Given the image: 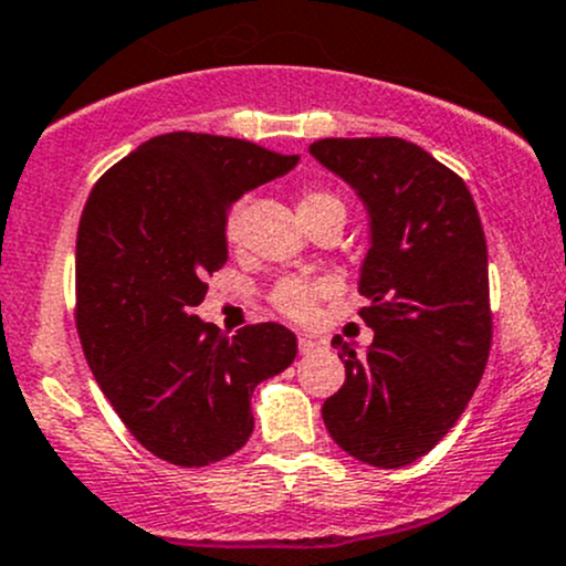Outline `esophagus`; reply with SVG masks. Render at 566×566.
Wrapping results in <instances>:
<instances>
[{"label":"esophagus","mask_w":566,"mask_h":566,"mask_svg":"<svg viewBox=\"0 0 566 566\" xmlns=\"http://www.w3.org/2000/svg\"><path fill=\"white\" fill-rule=\"evenodd\" d=\"M319 347V342H314L312 336H301L298 338V349H301V355H308V353H314V349Z\"/></svg>","instance_id":"34e87169"}]
</instances>
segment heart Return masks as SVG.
Segmentation results:
<instances>
[{
  "instance_id": "b5f03b06",
  "label": "heart",
  "mask_w": 566,
  "mask_h": 566,
  "mask_svg": "<svg viewBox=\"0 0 566 566\" xmlns=\"http://www.w3.org/2000/svg\"><path fill=\"white\" fill-rule=\"evenodd\" d=\"M325 208H344L342 200L333 198L331 192H323V189H306L298 198V211L303 222L314 217V213L325 211ZM238 235H241V208H233L224 222V238L228 243H235ZM331 293L328 282H314V279H284L273 287L271 301L284 317L298 319V323H306V319L314 317L317 312V303Z\"/></svg>"
}]
</instances>
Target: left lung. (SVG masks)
I'll list each match as a JSON object with an SVG mask.
<instances>
[{
    "mask_svg": "<svg viewBox=\"0 0 566 566\" xmlns=\"http://www.w3.org/2000/svg\"><path fill=\"white\" fill-rule=\"evenodd\" d=\"M308 151L353 184L371 217L360 317L371 349L333 336L342 390L323 403L333 442L368 467L426 455L467 409L491 353L488 249L463 178L401 138H323Z\"/></svg>",
    "mask_w": 566,
    "mask_h": 566,
    "instance_id": "obj_1",
    "label": "left lung"
}]
</instances>
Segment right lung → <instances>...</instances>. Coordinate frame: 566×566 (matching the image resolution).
<instances>
[{
  "label": "right lung",
  "mask_w": 566,
  "mask_h": 566,
  "mask_svg": "<svg viewBox=\"0 0 566 566\" xmlns=\"http://www.w3.org/2000/svg\"><path fill=\"white\" fill-rule=\"evenodd\" d=\"M298 165L258 143L170 133L97 178L75 241V328L99 390L135 439L176 467H208L252 437L254 388L298 353L295 333L233 338L195 312L228 263L230 206Z\"/></svg>",
  "instance_id": "right-lung-1"
}]
</instances>
